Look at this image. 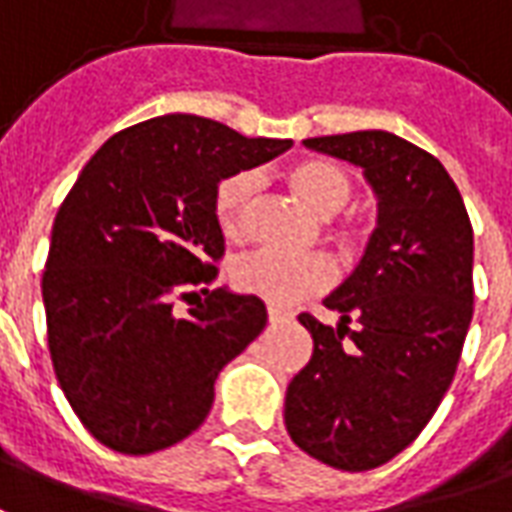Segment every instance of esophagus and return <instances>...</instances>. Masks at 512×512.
I'll list each match as a JSON object with an SVG mask.
<instances>
[{"instance_id":"1","label":"esophagus","mask_w":512,"mask_h":512,"mask_svg":"<svg viewBox=\"0 0 512 512\" xmlns=\"http://www.w3.org/2000/svg\"><path fill=\"white\" fill-rule=\"evenodd\" d=\"M291 321V313H285L280 307H268V324H285Z\"/></svg>"}]
</instances>
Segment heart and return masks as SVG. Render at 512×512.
Listing matches in <instances>:
<instances>
[{"instance_id":"obj_1","label":"heart","mask_w":512,"mask_h":512,"mask_svg":"<svg viewBox=\"0 0 512 512\" xmlns=\"http://www.w3.org/2000/svg\"><path fill=\"white\" fill-rule=\"evenodd\" d=\"M291 191L318 216H335L352 199L349 174L332 160L307 157L285 171ZM255 177L249 171H232L219 180L213 191V219L227 238H238L244 230V210ZM343 244H352L343 235ZM230 282L246 296H257L268 305L288 307L299 299L327 291L335 280V268L327 257H282L271 252H249L230 263Z\"/></svg>"}]
</instances>
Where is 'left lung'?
<instances>
[{
    "mask_svg": "<svg viewBox=\"0 0 512 512\" xmlns=\"http://www.w3.org/2000/svg\"><path fill=\"white\" fill-rule=\"evenodd\" d=\"M307 149L363 169L377 230L341 288L310 313L313 357L288 385L291 441L341 471L388 463L416 441L455 380L474 316V232L438 157L385 130L307 138Z\"/></svg>",
    "mask_w": 512,
    "mask_h": 512,
    "instance_id": "1",
    "label": "left lung"
}]
</instances>
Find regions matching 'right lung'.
<instances>
[{"instance_id":"add662e5","label":"right lung","mask_w":512,"mask_h":512,"mask_svg":"<svg viewBox=\"0 0 512 512\" xmlns=\"http://www.w3.org/2000/svg\"><path fill=\"white\" fill-rule=\"evenodd\" d=\"M291 149L169 113L99 146L57 210L41 280L55 377L82 427L152 455L202 427L219 371L266 327L257 296L207 291L224 255L213 191ZM205 300L177 317V298Z\"/></svg>"}]
</instances>
